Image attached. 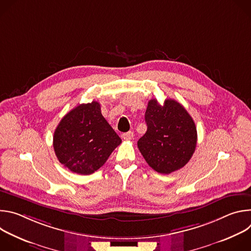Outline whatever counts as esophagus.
Returning <instances> with one entry per match:
<instances>
[{
	"label": "esophagus",
	"instance_id": "obj_1",
	"mask_svg": "<svg viewBox=\"0 0 251 251\" xmlns=\"http://www.w3.org/2000/svg\"><path fill=\"white\" fill-rule=\"evenodd\" d=\"M133 137H134V133L132 131H129V132H126V133L122 134V138L124 140H131V139H133Z\"/></svg>",
	"mask_w": 251,
	"mask_h": 251
}]
</instances>
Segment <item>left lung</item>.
Masks as SVG:
<instances>
[{
  "label": "left lung",
  "instance_id": "left-lung-1",
  "mask_svg": "<svg viewBox=\"0 0 251 251\" xmlns=\"http://www.w3.org/2000/svg\"><path fill=\"white\" fill-rule=\"evenodd\" d=\"M145 121L147 132L137 145L148 165L166 175L186 166L196 150L198 134L185 107L174 99H166L163 105L151 99Z\"/></svg>",
  "mask_w": 251,
  "mask_h": 251
}]
</instances>
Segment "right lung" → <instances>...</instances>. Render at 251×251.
I'll return each instance as SVG.
<instances>
[{
    "label": "right lung",
    "instance_id": "add662e5",
    "mask_svg": "<svg viewBox=\"0 0 251 251\" xmlns=\"http://www.w3.org/2000/svg\"><path fill=\"white\" fill-rule=\"evenodd\" d=\"M120 143V137L102 116L96 101L79 104L69 111L53 134L58 161L78 175L97 171Z\"/></svg>",
    "mask_w": 251,
    "mask_h": 251
}]
</instances>
